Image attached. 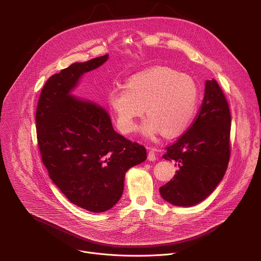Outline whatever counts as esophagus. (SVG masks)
Here are the masks:
<instances>
[{"mask_svg": "<svg viewBox=\"0 0 261 261\" xmlns=\"http://www.w3.org/2000/svg\"><path fill=\"white\" fill-rule=\"evenodd\" d=\"M147 151H148V155H147V159L150 161H155L157 159V156H156V151L157 148L154 147V146H148L146 147Z\"/></svg>", "mask_w": 261, "mask_h": 261, "instance_id": "34e87169", "label": "esophagus"}]
</instances>
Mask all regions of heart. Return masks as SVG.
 I'll list each match as a JSON object with an SVG mask.
<instances>
[{
  "mask_svg": "<svg viewBox=\"0 0 261 261\" xmlns=\"http://www.w3.org/2000/svg\"><path fill=\"white\" fill-rule=\"evenodd\" d=\"M199 92L196 82L187 74L158 66L131 76L126 87L118 86L108 94V104L116 116L118 128L125 134L136 130V120L145 113L141 130L153 137L182 133L193 122Z\"/></svg>",
  "mask_w": 261,
  "mask_h": 261,
  "instance_id": "obj_1",
  "label": "heart"
}]
</instances>
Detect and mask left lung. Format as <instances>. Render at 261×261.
I'll return each mask as SVG.
<instances>
[{
	"label": "left lung",
	"mask_w": 261,
	"mask_h": 261,
	"mask_svg": "<svg viewBox=\"0 0 261 261\" xmlns=\"http://www.w3.org/2000/svg\"><path fill=\"white\" fill-rule=\"evenodd\" d=\"M231 116L226 97L215 80L206 81L204 98L194 121L169 146L163 158L178 166L159 191L163 199L191 206L205 199L225 174L230 159Z\"/></svg>",
	"instance_id": "8db88e82"
}]
</instances>
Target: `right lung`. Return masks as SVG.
<instances>
[{"instance_id":"obj_1","label":"right lung","mask_w":261,"mask_h":261,"mask_svg":"<svg viewBox=\"0 0 261 261\" xmlns=\"http://www.w3.org/2000/svg\"><path fill=\"white\" fill-rule=\"evenodd\" d=\"M107 58L54 74L36 109L37 141L49 177L72 203L93 213L113 207L123 194L126 171L146 159L145 147L117 133L102 107L70 95L83 74Z\"/></svg>"}]
</instances>
